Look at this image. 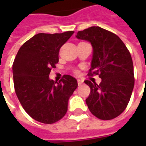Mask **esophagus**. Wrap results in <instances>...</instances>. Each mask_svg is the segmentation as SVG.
Listing matches in <instances>:
<instances>
[{
    "mask_svg": "<svg viewBox=\"0 0 146 146\" xmlns=\"http://www.w3.org/2000/svg\"><path fill=\"white\" fill-rule=\"evenodd\" d=\"M77 83H78V85L80 86L83 84V81H82V80H81L78 79V80H77Z\"/></svg>",
    "mask_w": 146,
    "mask_h": 146,
    "instance_id": "34e87169",
    "label": "esophagus"
}]
</instances>
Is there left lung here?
<instances>
[{
    "instance_id": "1",
    "label": "left lung",
    "mask_w": 146,
    "mask_h": 146,
    "mask_svg": "<svg viewBox=\"0 0 146 146\" xmlns=\"http://www.w3.org/2000/svg\"><path fill=\"white\" fill-rule=\"evenodd\" d=\"M76 37L91 43L93 48L88 75H99L102 82L85 80L91 93L86 99L91 113L108 120L124 111L135 85L131 55L119 36L99 27H89Z\"/></svg>"
}]
</instances>
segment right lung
<instances>
[{
  "label": "right lung",
  "instance_id": "obj_1",
  "mask_svg": "<svg viewBox=\"0 0 146 146\" xmlns=\"http://www.w3.org/2000/svg\"><path fill=\"white\" fill-rule=\"evenodd\" d=\"M37 33L22 45L12 66L15 91L25 111L43 123H54L67 112L76 80L64 75L59 82L49 78L58 62L59 49L73 34Z\"/></svg>",
  "mask_w": 146,
  "mask_h": 146
}]
</instances>
